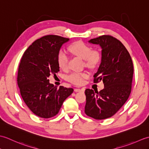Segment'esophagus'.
Instances as JSON below:
<instances>
[{"instance_id": "1", "label": "esophagus", "mask_w": 149, "mask_h": 149, "mask_svg": "<svg viewBox=\"0 0 149 149\" xmlns=\"http://www.w3.org/2000/svg\"><path fill=\"white\" fill-rule=\"evenodd\" d=\"M74 91H75V92H80V91H83V92H84V89H79V88H75Z\"/></svg>"}]
</instances>
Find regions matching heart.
Wrapping results in <instances>:
<instances>
[{"mask_svg":"<svg viewBox=\"0 0 149 149\" xmlns=\"http://www.w3.org/2000/svg\"><path fill=\"white\" fill-rule=\"evenodd\" d=\"M69 50L73 54L84 59V65L88 67L94 68L99 64L100 60V54L99 52L92 50V48L83 42H77L73 43L69 47ZM57 61L60 68L66 70L68 68V56L65 50H61L58 54ZM89 73L86 71L73 72L66 77L70 83L76 84H83L84 80L89 77Z\"/></svg>","mask_w":149,"mask_h":149,"instance_id":"b5f03b06","label":"heart"}]
</instances>
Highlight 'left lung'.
Segmentation results:
<instances>
[{
    "label": "left lung",
    "mask_w": 149,
    "mask_h": 149,
    "mask_svg": "<svg viewBox=\"0 0 149 149\" xmlns=\"http://www.w3.org/2000/svg\"><path fill=\"white\" fill-rule=\"evenodd\" d=\"M88 42L102 49L100 64L93 77L95 83L103 81L104 88L99 92L85 90L84 111L94 119L108 118L121 108L130 95L133 63L127 50L115 38L103 35Z\"/></svg>",
    "instance_id": "1"
}]
</instances>
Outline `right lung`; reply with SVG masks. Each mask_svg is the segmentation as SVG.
<instances>
[{
	"instance_id": "add662e5",
	"label": "right lung",
	"mask_w": 149,
	"mask_h": 149,
	"mask_svg": "<svg viewBox=\"0 0 149 149\" xmlns=\"http://www.w3.org/2000/svg\"><path fill=\"white\" fill-rule=\"evenodd\" d=\"M69 38L47 35L34 42L25 51L19 65L17 83L21 96L30 110L41 118L56 116L72 88L49 83L50 75L59 71L58 54Z\"/></svg>"
}]
</instances>
